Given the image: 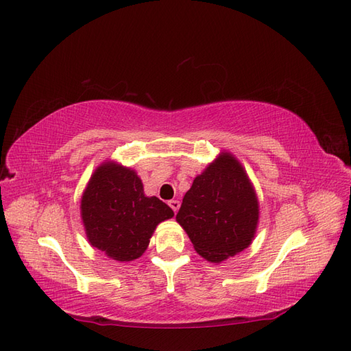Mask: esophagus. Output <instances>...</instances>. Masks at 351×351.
Instances as JSON below:
<instances>
[{
	"label": "esophagus",
	"instance_id": "esophagus-1",
	"mask_svg": "<svg viewBox=\"0 0 351 351\" xmlns=\"http://www.w3.org/2000/svg\"><path fill=\"white\" fill-rule=\"evenodd\" d=\"M168 205H169V208H171V209L176 212V214H177V210L180 209V200H176V199L169 200Z\"/></svg>",
	"mask_w": 351,
	"mask_h": 351
}]
</instances>
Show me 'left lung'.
Here are the masks:
<instances>
[{
	"label": "left lung",
	"mask_w": 351,
	"mask_h": 351,
	"mask_svg": "<svg viewBox=\"0 0 351 351\" xmlns=\"http://www.w3.org/2000/svg\"><path fill=\"white\" fill-rule=\"evenodd\" d=\"M195 250L219 263L250 246L259 221V204L244 168L230 152L210 162L193 180L176 217Z\"/></svg>",
	"instance_id": "8db88e82"
}]
</instances>
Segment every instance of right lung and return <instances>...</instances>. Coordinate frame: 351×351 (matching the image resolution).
Returning <instances> with one entry per match:
<instances>
[{
  "label": "right lung",
  "instance_id": "obj_1",
  "mask_svg": "<svg viewBox=\"0 0 351 351\" xmlns=\"http://www.w3.org/2000/svg\"><path fill=\"white\" fill-rule=\"evenodd\" d=\"M80 215L93 247L129 262L142 256L156 226L174 212L156 196L145 195L134 169L108 161L95 169L84 189Z\"/></svg>",
  "mask_w": 351,
  "mask_h": 351
}]
</instances>
